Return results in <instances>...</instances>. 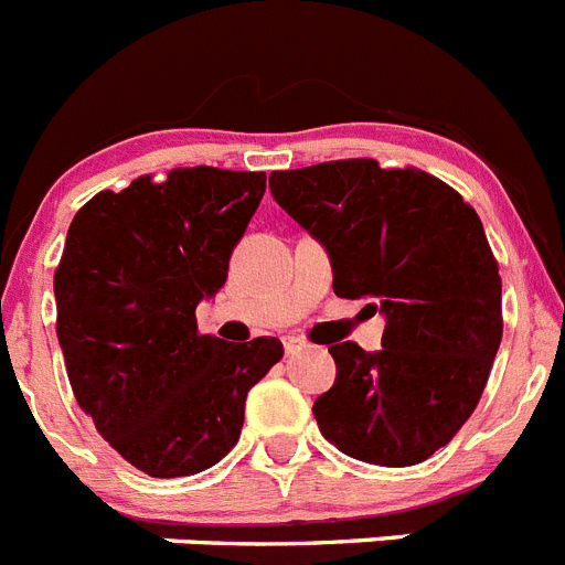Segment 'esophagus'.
<instances>
[{
	"label": "esophagus",
	"instance_id": "esophagus-1",
	"mask_svg": "<svg viewBox=\"0 0 565 565\" xmlns=\"http://www.w3.org/2000/svg\"><path fill=\"white\" fill-rule=\"evenodd\" d=\"M282 344H286L288 356H297V353H302V351H308V348H311V344H308L302 337H286V339H282Z\"/></svg>",
	"mask_w": 565,
	"mask_h": 565
}]
</instances>
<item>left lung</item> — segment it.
<instances>
[{"label": "left lung", "mask_w": 565, "mask_h": 565, "mask_svg": "<svg viewBox=\"0 0 565 565\" xmlns=\"http://www.w3.org/2000/svg\"><path fill=\"white\" fill-rule=\"evenodd\" d=\"M271 194L328 248L333 291L387 317L384 348L331 344L313 418L344 456L427 461L478 407L503 337L501 274L481 217L416 167L348 158L271 172Z\"/></svg>", "instance_id": "8db88e82"}]
</instances>
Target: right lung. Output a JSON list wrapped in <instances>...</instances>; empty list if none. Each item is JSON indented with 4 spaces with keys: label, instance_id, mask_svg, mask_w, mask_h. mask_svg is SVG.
Here are the masks:
<instances>
[{
    "label": "right lung",
    "instance_id": "right-lung-1",
    "mask_svg": "<svg viewBox=\"0 0 565 565\" xmlns=\"http://www.w3.org/2000/svg\"><path fill=\"white\" fill-rule=\"evenodd\" d=\"M263 192L266 172L181 167L104 189L70 223L53 277L70 387L104 441L152 478L221 461L248 391L282 359L279 339L228 344L194 319Z\"/></svg>",
    "mask_w": 565,
    "mask_h": 565
}]
</instances>
